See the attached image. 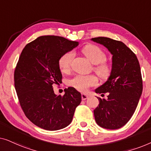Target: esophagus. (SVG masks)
I'll list each match as a JSON object with an SVG mask.
<instances>
[{
  "label": "esophagus",
  "instance_id": "esophagus-1",
  "mask_svg": "<svg viewBox=\"0 0 151 151\" xmlns=\"http://www.w3.org/2000/svg\"><path fill=\"white\" fill-rule=\"evenodd\" d=\"M88 95L84 94V93H82V100H86V99L88 98Z\"/></svg>",
  "mask_w": 151,
  "mask_h": 151
}]
</instances>
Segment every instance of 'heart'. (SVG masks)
Segmentation results:
<instances>
[{"label": "heart", "instance_id": "b5f03b06", "mask_svg": "<svg viewBox=\"0 0 151 151\" xmlns=\"http://www.w3.org/2000/svg\"><path fill=\"white\" fill-rule=\"evenodd\" d=\"M82 52L94 64L93 70L99 77L104 80L110 77L112 67L106 60V53L100 47L92 44L86 45L82 48ZM73 57V51H68L61 55L58 60V65L62 72L67 73L70 71ZM98 82V78L94 75H76L68 81V84L79 91L86 92L89 88L96 86Z\"/></svg>", "mask_w": 151, "mask_h": 151}]
</instances>
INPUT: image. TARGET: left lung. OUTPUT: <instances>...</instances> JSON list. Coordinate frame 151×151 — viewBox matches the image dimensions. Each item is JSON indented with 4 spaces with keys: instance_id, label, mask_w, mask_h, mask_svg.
Returning <instances> with one entry per match:
<instances>
[{
    "instance_id": "1",
    "label": "left lung",
    "mask_w": 151,
    "mask_h": 151,
    "mask_svg": "<svg viewBox=\"0 0 151 151\" xmlns=\"http://www.w3.org/2000/svg\"><path fill=\"white\" fill-rule=\"evenodd\" d=\"M91 40L104 45L113 55L110 77L96 89L97 93H109L108 99L98 97L100 104L93 111L95 119L104 129H119L133 116L142 95L143 83L139 61L131 49L121 41L106 37Z\"/></svg>"
}]
</instances>
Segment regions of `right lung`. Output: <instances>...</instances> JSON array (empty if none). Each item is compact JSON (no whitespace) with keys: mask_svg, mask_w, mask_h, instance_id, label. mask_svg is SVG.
<instances>
[{"mask_svg":"<svg viewBox=\"0 0 151 151\" xmlns=\"http://www.w3.org/2000/svg\"><path fill=\"white\" fill-rule=\"evenodd\" d=\"M78 45L57 36H40L22 49L14 70V86L20 105L33 124L47 131H57L71 122L82 100L75 88L54 93L53 85L62 83L58 60Z\"/></svg>","mask_w":151,"mask_h":151,"instance_id":"1","label":"right lung"}]
</instances>
